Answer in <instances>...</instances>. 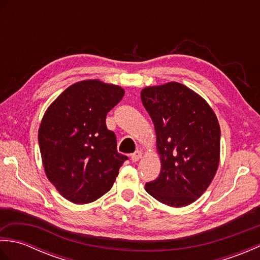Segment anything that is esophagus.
<instances>
[{
    "label": "esophagus",
    "mask_w": 260,
    "mask_h": 260,
    "mask_svg": "<svg viewBox=\"0 0 260 260\" xmlns=\"http://www.w3.org/2000/svg\"><path fill=\"white\" fill-rule=\"evenodd\" d=\"M142 158V152L141 151H136V152H134L133 154H132L131 155V159L133 162H137L139 161V159H141Z\"/></svg>",
    "instance_id": "34e87169"
}]
</instances>
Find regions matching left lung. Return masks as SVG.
I'll return each mask as SVG.
<instances>
[{"label": "left lung", "mask_w": 260, "mask_h": 260, "mask_svg": "<svg viewBox=\"0 0 260 260\" xmlns=\"http://www.w3.org/2000/svg\"><path fill=\"white\" fill-rule=\"evenodd\" d=\"M141 99L150 114L161 159L158 178L145 190L167 206L181 208L200 198L220 161V126L204 99L180 82L143 88Z\"/></svg>", "instance_id": "1"}]
</instances>
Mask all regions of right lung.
Instances as JSON below:
<instances>
[{"mask_svg": "<svg viewBox=\"0 0 260 260\" xmlns=\"http://www.w3.org/2000/svg\"><path fill=\"white\" fill-rule=\"evenodd\" d=\"M120 86L78 81L54 99L38 132L43 169L64 199L90 203L107 193L127 156L117 152L107 113L124 97Z\"/></svg>", "mask_w": 260, "mask_h": 260, "instance_id": "right-lung-1", "label": "right lung"}]
</instances>
